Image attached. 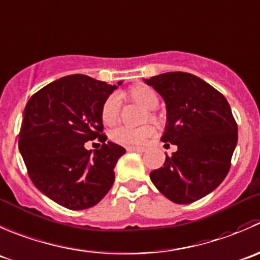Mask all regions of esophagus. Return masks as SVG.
I'll use <instances>...</instances> for the list:
<instances>
[{"instance_id":"1","label":"esophagus","mask_w":260,"mask_h":260,"mask_svg":"<svg viewBox=\"0 0 260 260\" xmlns=\"http://www.w3.org/2000/svg\"><path fill=\"white\" fill-rule=\"evenodd\" d=\"M126 150H129V151H141V153H143V151H145L146 149L141 148V146H127Z\"/></svg>"}]
</instances>
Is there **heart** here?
I'll use <instances>...</instances> for the list:
<instances>
[{"label": "heart", "instance_id": "obj_1", "mask_svg": "<svg viewBox=\"0 0 260 260\" xmlns=\"http://www.w3.org/2000/svg\"><path fill=\"white\" fill-rule=\"evenodd\" d=\"M129 97L131 101L136 102L145 110L153 111L156 109L159 104V96L151 87L145 86V84H138L133 87L125 94ZM120 104L117 97L110 96L106 101L104 102L101 109V117L105 125H114L119 117ZM150 119L155 120V116L150 114ZM154 134V130L150 126L138 127V129H131V127L120 126L115 129L111 134V139L117 144L121 145H141L145 143L149 138Z\"/></svg>", "mask_w": 260, "mask_h": 260}]
</instances>
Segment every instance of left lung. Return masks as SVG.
Here are the masks:
<instances>
[{"instance_id": "left-lung-1", "label": "left lung", "mask_w": 260, "mask_h": 260, "mask_svg": "<svg viewBox=\"0 0 260 260\" xmlns=\"http://www.w3.org/2000/svg\"><path fill=\"white\" fill-rule=\"evenodd\" d=\"M143 81L166 104L167 124L160 140L177 145L163 167L151 172V182L174 204L199 201L220 186L230 169L238 143L230 105L193 74L168 72Z\"/></svg>"}]
</instances>
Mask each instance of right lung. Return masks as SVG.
<instances>
[{
  "label": "right lung",
  "instance_id": "1",
  "mask_svg": "<svg viewBox=\"0 0 260 260\" xmlns=\"http://www.w3.org/2000/svg\"><path fill=\"white\" fill-rule=\"evenodd\" d=\"M121 84L72 74L38 91L25 106L20 153L34 186L60 206H96L114 184L115 166L126 150L105 143L101 109ZM96 137L104 144L92 153L84 144Z\"/></svg>",
  "mask_w": 260,
  "mask_h": 260
}]
</instances>
